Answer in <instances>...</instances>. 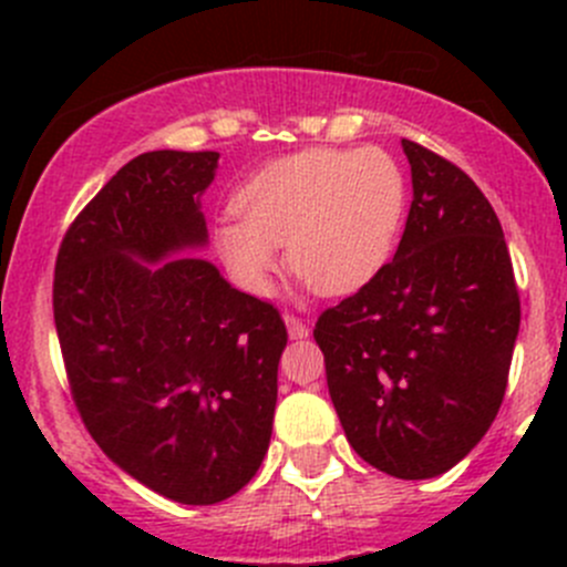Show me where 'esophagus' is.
Instances as JSON below:
<instances>
[{
  "label": "esophagus",
  "instance_id": "esophagus-1",
  "mask_svg": "<svg viewBox=\"0 0 567 567\" xmlns=\"http://www.w3.org/2000/svg\"><path fill=\"white\" fill-rule=\"evenodd\" d=\"M285 323H288V334L293 337V340H301V337L310 334V326H307L305 320H301V318H296V316H285Z\"/></svg>",
  "mask_w": 567,
  "mask_h": 567
}]
</instances>
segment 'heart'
<instances>
[{
    "mask_svg": "<svg viewBox=\"0 0 567 567\" xmlns=\"http://www.w3.org/2000/svg\"><path fill=\"white\" fill-rule=\"evenodd\" d=\"M214 227L221 262L249 293H268L285 244L290 271L326 296L353 293L390 262L409 210L390 151L312 147L257 169Z\"/></svg>",
    "mask_w": 567,
    "mask_h": 567,
    "instance_id": "obj_1",
    "label": "heart"
}]
</instances>
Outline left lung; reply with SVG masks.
Returning a JSON list of instances; mask_svg holds the SVG:
<instances>
[{
    "label": "left lung",
    "mask_w": 567,
    "mask_h": 567,
    "mask_svg": "<svg viewBox=\"0 0 567 567\" xmlns=\"http://www.w3.org/2000/svg\"><path fill=\"white\" fill-rule=\"evenodd\" d=\"M409 219L394 257L320 312L312 337L359 458L427 480L472 453L496 420L522 323L494 208L461 167L403 140Z\"/></svg>",
    "instance_id": "obj_1"
}]
</instances>
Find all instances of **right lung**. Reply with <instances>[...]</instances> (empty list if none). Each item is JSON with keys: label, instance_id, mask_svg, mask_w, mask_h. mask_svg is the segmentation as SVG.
I'll use <instances>...</instances> for the list:
<instances>
[{"label": "right lung", "instance_id": "1", "mask_svg": "<svg viewBox=\"0 0 567 567\" xmlns=\"http://www.w3.org/2000/svg\"><path fill=\"white\" fill-rule=\"evenodd\" d=\"M219 153L131 158L71 221L54 323L79 416L123 472L183 505H216L271 442L288 329L216 266L164 256L208 238L199 194Z\"/></svg>", "mask_w": 567, "mask_h": 567}]
</instances>
